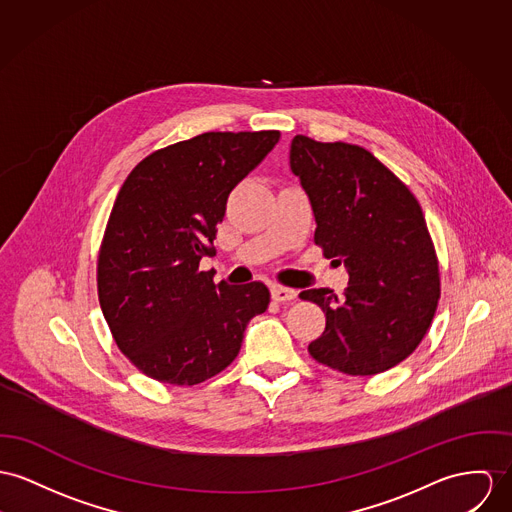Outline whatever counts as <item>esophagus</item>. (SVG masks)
<instances>
[{"label": "esophagus", "instance_id": "1", "mask_svg": "<svg viewBox=\"0 0 512 512\" xmlns=\"http://www.w3.org/2000/svg\"><path fill=\"white\" fill-rule=\"evenodd\" d=\"M271 298L275 302H292L296 298V290L284 288V286H273L271 288Z\"/></svg>", "mask_w": 512, "mask_h": 512}]
</instances>
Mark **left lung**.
<instances>
[{"label":"left lung","instance_id":"8db88e82","mask_svg":"<svg viewBox=\"0 0 512 512\" xmlns=\"http://www.w3.org/2000/svg\"><path fill=\"white\" fill-rule=\"evenodd\" d=\"M290 167L314 210L315 245L345 263L349 286L300 292L325 314L308 351L349 376L386 372L427 335L440 298L433 237L419 200L368 150L294 136Z\"/></svg>","mask_w":512,"mask_h":512}]
</instances>
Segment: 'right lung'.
Returning a JSON list of instances; mask_svg holds the SVG:
<instances>
[{
	"label": "right lung",
	"mask_w": 512,
	"mask_h": 512,
	"mask_svg": "<svg viewBox=\"0 0 512 512\" xmlns=\"http://www.w3.org/2000/svg\"><path fill=\"white\" fill-rule=\"evenodd\" d=\"M278 130L204 132L142 159L113 204L97 257V294L120 353L142 374L197 386L228 368L263 282L214 284L198 271L237 183L265 158Z\"/></svg>",
	"instance_id": "right-lung-1"
}]
</instances>
